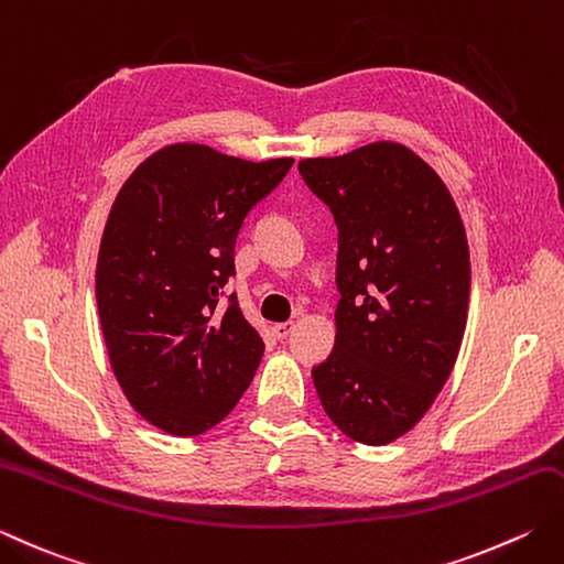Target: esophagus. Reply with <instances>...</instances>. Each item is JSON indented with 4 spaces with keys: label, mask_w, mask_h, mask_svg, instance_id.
Listing matches in <instances>:
<instances>
[{
    "label": "esophagus",
    "mask_w": 564,
    "mask_h": 564,
    "mask_svg": "<svg viewBox=\"0 0 564 564\" xmlns=\"http://www.w3.org/2000/svg\"><path fill=\"white\" fill-rule=\"evenodd\" d=\"M293 327H295V323H279V325H273V335L279 339H285L293 333Z\"/></svg>",
    "instance_id": "1"
}]
</instances>
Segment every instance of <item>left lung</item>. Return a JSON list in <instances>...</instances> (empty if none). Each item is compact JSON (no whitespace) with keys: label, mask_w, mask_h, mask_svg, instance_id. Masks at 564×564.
Here are the masks:
<instances>
[{"label":"left lung","mask_w":564,"mask_h":564,"mask_svg":"<svg viewBox=\"0 0 564 564\" xmlns=\"http://www.w3.org/2000/svg\"><path fill=\"white\" fill-rule=\"evenodd\" d=\"M339 229L335 349L313 367L341 433L389 445L433 405L469 305V247L445 183L411 149L377 141L297 163Z\"/></svg>","instance_id":"obj_1"}]
</instances>
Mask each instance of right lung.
<instances>
[{"label": "right lung", "mask_w": 564, "mask_h": 564, "mask_svg": "<svg viewBox=\"0 0 564 564\" xmlns=\"http://www.w3.org/2000/svg\"><path fill=\"white\" fill-rule=\"evenodd\" d=\"M291 165L175 143L121 185L99 245L97 311L121 391L165 433L223 423L259 369L263 339L225 285L245 217Z\"/></svg>", "instance_id": "right-lung-1"}]
</instances>
